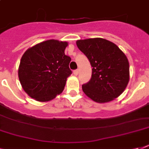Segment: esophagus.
Here are the masks:
<instances>
[{
	"mask_svg": "<svg viewBox=\"0 0 149 149\" xmlns=\"http://www.w3.org/2000/svg\"><path fill=\"white\" fill-rule=\"evenodd\" d=\"M78 73H79V71H78V70H76L73 71V74H74L75 76H77V75H78Z\"/></svg>",
	"mask_w": 149,
	"mask_h": 149,
	"instance_id": "34e87169",
	"label": "esophagus"
}]
</instances>
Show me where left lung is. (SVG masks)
Listing matches in <instances>:
<instances>
[{
    "instance_id": "obj_1",
    "label": "left lung",
    "mask_w": 149,
    "mask_h": 149,
    "mask_svg": "<svg viewBox=\"0 0 149 149\" xmlns=\"http://www.w3.org/2000/svg\"><path fill=\"white\" fill-rule=\"evenodd\" d=\"M77 45L88 58L92 76L82 86L84 93L93 101H112L125 91L130 79L127 56L114 43L101 38L77 41Z\"/></svg>"
}]
</instances>
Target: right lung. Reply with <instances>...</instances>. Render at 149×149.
Listing matches in <instances>:
<instances>
[{"label":"right lung","instance_id":"add662e5","mask_svg":"<svg viewBox=\"0 0 149 149\" xmlns=\"http://www.w3.org/2000/svg\"><path fill=\"white\" fill-rule=\"evenodd\" d=\"M67 46V42L49 39L24 52L18 67V78L30 97L47 102L63 92L72 73L69 68L71 58L65 55Z\"/></svg>","mask_w":149,"mask_h":149}]
</instances>
